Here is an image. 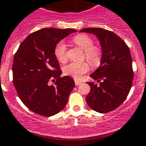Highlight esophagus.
Listing matches in <instances>:
<instances>
[{
  "instance_id": "obj_1",
  "label": "esophagus",
  "mask_w": 146,
  "mask_h": 146,
  "mask_svg": "<svg viewBox=\"0 0 146 146\" xmlns=\"http://www.w3.org/2000/svg\"><path fill=\"white\" fill-rule=\"evenodd\" d=\"M75 84H76V86H78V85H80V84H82V82L78 80H75Z\"/></svg>"
}]
</instances>
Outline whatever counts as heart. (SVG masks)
<instances>
[{
    "label": "heart",
    "instance_id": "obj_1",
    "mask_svg": "<svg viewBox=\"0 0 146 146\" xmlns=\"http://www.w3.org/2000/svg\"><path fill=\"white\" fill-rule=\"evenodd\" d=\"M73 42L80 48L84 50L83 59H85L92 66H94L99 64L101 60V52L98 47L94 46V42L90 37L84 34L78 35L73 39ZM66 45L65 42L61 41L56 46L54 55L56 59L61 63H65L67 60ZM89 70V65L85 61L76 63L71 62L64 67L63 70L66 75L80 79L81 76Z\"/></svg>",
    "mask_w": 146,
    "mask_h": 146
}]
</instances>
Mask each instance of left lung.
I'll use <instances>...</instances> for the list:
<instances>
[{
    "mask_svg": "<svg viewBox=\"0 0 146 146\" xmlns=\"http://www.w3.org/2000/svg\"><path fill=\"white\" fill-rule=\"evenodd\" d=\"M94 35L101 48L100 65L90 75L99 85L87 82L91 87L86 96L89 106L94 111L108 113L125 101L133 82L134 73L129 49L117 35L101 28H87L80 31Z\"/></svg>",
    "mask_w": 146,
    "mask_h": 146,
    "instance_id": "left-lung-1",
    "label": "left lung"
}]
</instances>
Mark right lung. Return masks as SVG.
<instances>
[{
    "mask_svg": "<svg viewBox=\"0 0 146 146\" xmlns=\"http://www.w3.org/2000/svg\"><path fill=\"white\" fill-rule=\"evenodd\" d=\"M76 32L72 29H42L29 35L15 54L14 85L23 104L36 114L54 115L66 105L75 82L69 76L60 77L62 71L54 50L61 40ZM52 79L55 84L50 86Z\"/></svg>",
    "mask_w": 146,
    "mask_h": 146,
    "instance_id": "add662e5",
    "label": "right lung"
}]
</instances>
